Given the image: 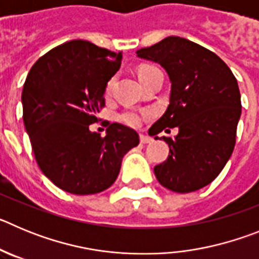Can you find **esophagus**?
Listing matches in <instances>:
<instances>
[{"label": "esophagus", "instance_id": "esophagus-1", "mask_svg": "<svg viewBox=\"0 0 259 259\" xmlns=\"http://www.w3.org/2000/svg\"><path fill=\"white\" fill-rule=\"evenodd\" d=\"M140 141H141V144H150L153 141V139L150 136H148V135L141 134L140 135Z\"/></svg>", "mask_w": 259, "mask_h": 259}]
</instances>
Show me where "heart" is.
Wrapping results in <instances>:
<instances>
[{"label":"heart","mask_w":259,"mask_h":259,"mask_svg":"<svg viewBox=\"0 0 259 259\" xmlns=\"http://www.w3.org/2000/svg\"><path fill=\"white\" fill-rule=\"evenodd\" d=\"M152 68L154 67H153V66H143V67L139 70V77L143 76L145 72H148V71L152 70ZM110 87H111V81H109V84H107V91L110 89ZM143 116H144L143 113H137V111L131 110V111H125V113H123L122 115H120V120L124 122L125 124L131 125V127H137V125L141 124Z\"/></svg>","instance_id":"1"}]
</instances>
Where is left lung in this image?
<instances>
[{"instance_id":"left-lung-1","label":"left lung","mask_w":259,"mask_h":259,"mask_svg":"<svg viewBox=\"0 0 259 259\" xmlns=\"http://www.w3.org/2000/svg\"><path fill=\"white\" fill-rule=\"evenodd\" d=\"M136 54L159 63L171 81L170 105L150 127L152 136L179 130L174 139L161 137L170 153L154 167L155 178L172 192L198 191L221 174L235 148L241 115L236 77L215 53L183 37L170 36Z\"/></svg>"}]
</instances>
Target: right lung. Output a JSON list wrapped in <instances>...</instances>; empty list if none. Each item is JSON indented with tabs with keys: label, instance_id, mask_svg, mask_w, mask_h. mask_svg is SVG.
I'll return each instance as SVG.
<instances>
[{
	"label": "right lung",
	"instance_id": "1",
	"mask_svg": "<svg viewBox=\"0 0 259 259\" xmlns=\"http://www.w3.org/2000/svg\"><path fill=\"white\" fill-rule=\"evenodd\" d=\"M122 63L114 53L84 40L67 41L37 59L23 87V122L38 167L58 188L95 194L113 185L139 135L111 123L92 132L105 91Z\"/></svg>",
	"mask_w": 259,
	"mask_h": 259
}]
</instances>
